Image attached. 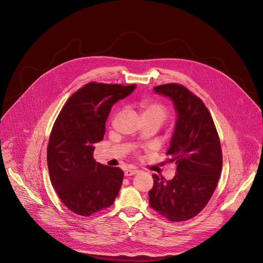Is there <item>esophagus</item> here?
<instances>
[{
  "instance_id": "34e87169",
  "label": "esophagus",
  "mask_w": 263,
  "mask_h": 263,
  "mask_svg": "<svg viewBox=\"0 0 263 263\" xmlns=\"http://www.w3.org/2000/svg\"><path fill=\"white\" fill-rule=\"evenodd\" d=\"M139 171L138 170H136V169H127V170H125L124 171V176H126V177H128V176H133V175H135V174H137Z\"/></svg>"
}]
</instances>
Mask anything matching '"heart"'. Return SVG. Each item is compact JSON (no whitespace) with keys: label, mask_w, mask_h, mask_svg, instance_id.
Wrapping results in <instances>:
<instances>
[{"label":"heart","mask_w":263,"mask_h":263,"mask_svg":"<svg viewBox=\"0 0 263 263\" xmlns=\"http://www.w3.org/2000/svg\"><path fill=\"white\" fill-rule=\"evenodd\" d=\"M143 123H152L160 127L168 118L169 111L164 103L153 100H144L139 103Z\"/></svg>","instance_id":"obj_1"}]
</instances>
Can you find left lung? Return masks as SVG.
Returning a JSON list of instances; mask_svg holds the SVG:
<instances>
[{"instance_id":"1","label":"left lung","mask_w":263,"mask_h":263,"mask_svg":"<svg viewBox=\"0 0 263 263\" xmlns=\"http://www.w3.org/2000/svg\"><path fill=\"white\" fill-rule=\"evenodd\" d=\"M169 96L178 115L168 149L167 162L176 164L173 179L153 174L149 205L171 222L196 217L211 200L222 171L220 138L208 109L201 98L180 84L154 87Z\"/></svg>"}]
</instances>
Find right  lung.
Returning <instances> with one entry per match:
<instances>
[{
	"instance_id": "add662e5",
	"label": "right lung",
	"mask_w": 263,
	"mask_h": 263,
	"mask_svg": "<svg viewBox=\"0 0 263 263\" xmlns=\"http://www.w3.org/2000/svg\"><path fill=\"white\" fill-rule=\"evenodd\" d=\"M135 87L86 84L68 98L51 128L46 156L50 182L62 203L79 216L108 208L119 193L123 171L95 162L94 144L103 139L113 104Z\"/></svg>"
}]
</instances>
